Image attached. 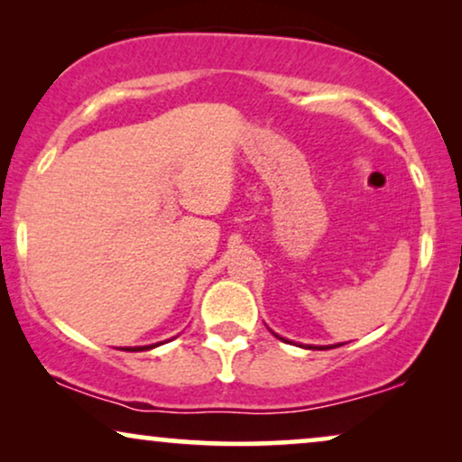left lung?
Segmentation results:
<instances>
[{
  "label": "left lung",
  "instance_id": "left-lung-1",
  "mask_svg": "<svg viewBox=\"0 0 462 462\" xmlns=\"http://www.w3.org/2000/svg\"><path fill=\"white\" fill-rule=\"evenodd\" d=\"M275 337H277V334H275ZM283 340V338H282ZM309 349H328V346H309Z\"/></svg>",
  "mask_w": 462,
  "mask_h": 462
}]
</instances>
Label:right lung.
Masks as SVG:
<instances>
[{
  "label": "right lung",
  "instance_id": "right-lung-1",
  "mask_svg": "<svg viewBox=\"0 0 462 462\" xmlns=\"http://www.w3.org/2000/svg\"><path fill=\"white\" fill-rule=\"evenodd\" d=\"M144 349H153V345L151 346H125L124 351H144Z\"/></svg>",
  "mask_w": 462,
  "mask_h": 462
}]
</instances>
